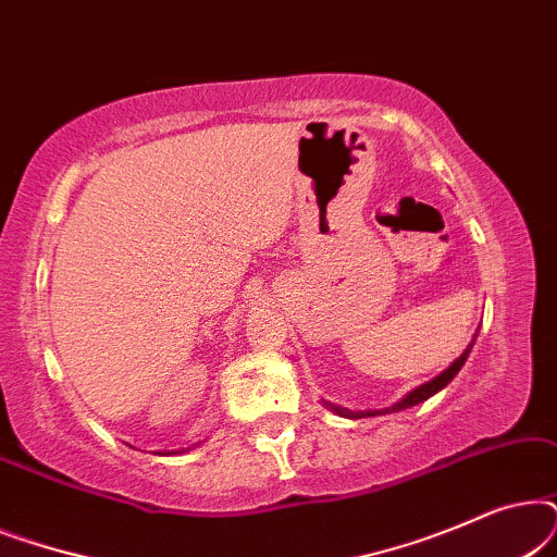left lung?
<instances>
[{
    "mask_svg": "<svg viewBox=\"0 0 557 557\" xmlns=\"http://www.w3.org/2000/svg\"><path fill=\"white\" fill-rule=\"evenodd\" d=\"M471 345H474V342H471ZM471 345L467 347V352H463L459 360H456L451 368H448L446 372H441L438 377H433L431 383H425V385H421V387H416L413 393H408L406 398H403L400 403H395L393 408H385V410H362V413H355V410H347V408H339V406H332V403H326V406H330L334 413H339V416H345V418H364V416H383V413H395V410H403V408H410V406H418V403H423V400H429L431 395H436L441 387H446L448 383H451L454 380V375L456 372L461 370V364L467 362V357H469V352H471Z\"/></svg>",
    "mask_w": 557,
    "mask_h": 557,
    "instance_id": "8db88e82",
    "label": "left lung"
}]
</instances>
